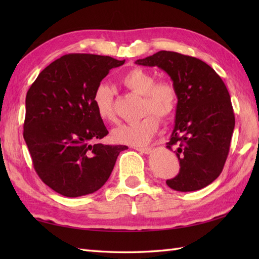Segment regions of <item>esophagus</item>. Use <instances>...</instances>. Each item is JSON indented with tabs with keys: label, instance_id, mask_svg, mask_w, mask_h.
I'll return each instance as SVG.
<instances>
[{
	"label": "esophagus",
	"instance_id": "obj_1",
	"mask_svg": "<svg viewBox=\"0 0 259 259\" xmlns=\"http://www.w3.org/2000/svg\"><path fill=\"white\" fill-rule=\"evenodd\" d=\"M134 149H136L137 151H140L142 153H146V155H148V153L151 152L150 147H135Z\"/></svg>",
	"mask_w": 259,
	"mask_h": 259
}]
</instances>
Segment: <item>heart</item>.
<instances>
[{"label": "heart", "mask_w": 259, "mask_h": 259, "mask_svg": "<svg viewBox=\"0 0 259 259\" xmlns=\"http://www.w3.org/2000/svg\"><path fill=\"white\" fill-rule=\"evenodd\" d=\"M120 82L126 89L142 97L139 120L119 125L112 131V138L129 146H144L157 133L159 120L168 119L177 107V91L168 80L156 81L155 75L142 68H134L121 76ZM93 104L100 119L113 123L117 121L113 109V91L108 84L100 83L93 92ZM156 115L155 116L154 114Z\"/></svg>", "instance_id": "heart-1"}]
</instances>
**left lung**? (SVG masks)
Returning a JSON list of instances; mask_svg holds the SVG:
<instances>
[{
	"label": "left lung",
	"instance_id": "8db88e82",
	"mask_svg": "<svg viewBox=\"0 0 259 259\" xmlns=\"http://www.w3.org/2000/svg\"><path fill=\"white\" fill-rule=\"evenodd\" d=\"M136 63L163 70L177 91L175 128L167 148H176L180 170L166 184L177 191L210 185L223 171L235 128L224 81L201 60L177 52L159 51Z\"/></svg>",
	"mask_w": 259,
	"mask_h": 259
}]
</instances>
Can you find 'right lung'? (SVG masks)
Returning a JSON list of instances; mask_svg holds the SVG:
<instances>
[{
	"mask_svg": "<svg viewBox=\"0 0 259 259\" xmlns=\"http://www.w3.org/2000/svg\"><path fill=\"white\" fill-rule=\"evenodd\" d=\"M123 63L96 54H65L26 93L23 137L33 167L60 195L73 198L100 189L119 153L128 149L97 142L109 133L92 100L109 71Z\"/></svg>",
	"mask_w": 259,
	"mask_h": 259,
	"instance_id": "right-lung-1",
	"label": "right lung"
}]
</instances>
